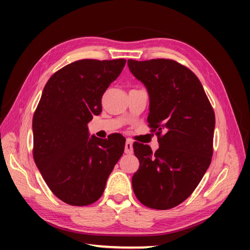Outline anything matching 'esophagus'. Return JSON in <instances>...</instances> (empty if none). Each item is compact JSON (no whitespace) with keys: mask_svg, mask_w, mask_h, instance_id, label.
I'll return each instance as SVG.
<instances>
[{"mask_svg":"<svg viewBox=\"0 0 250 250\" xmlns=\"http://www.w3.org/2000/svg\"><path fill=\"white\" fill-rule=\"evenodd\" d=\"M125 152L126 154H132L133 153V146H132V141L126 140L125 146Z\"/></svg>","mask_w":250,"mask_h":250,"instance_id":"34e87169","label":"esophagus"}]
</instances>
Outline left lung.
Masks as SVG:
<instances>
[{
	"instance_id": "1",
	"label": "left lung",
	"mask_w": 250,
	"mask_h": 250,
	"mask_svg": "<svg viewBox=\"0 0 250 250\" xmlns=\"http://www.w3.org/2000/svg\"><path fill=\"white\" fill-rule=\"evenodd\" d=\"M129 69L146 87L151 131L158 135L154 153L134 142L140 167L132 176L135 196L154 209H170L196 188L213 155L215 113L200 79L172 59L128 61Z\"/></svg>"
}]
</instances>
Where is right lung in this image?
Listing matches in <instances>:
<instances>
[{
  "instance_id": "1",
  "label": "right lung",
  "mask_w": 250,
  "mask_h": 250,
  "mask_svg": "<svg viewBox=\"0 0 250 250\" xmlns=\"http://www.w3.org/2000/svg\"><path fill=\"white\" fill-rule=\"evenodd\" d=\"M125 59H80L62 67L45 84L33 117V156L55 195L74 206L90 205L124 154L125 139L89 138L88 122L101 113V98Z\"/></svg>"
}]
</instances>
